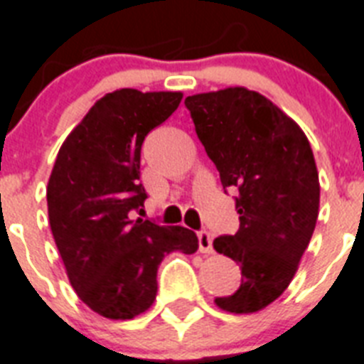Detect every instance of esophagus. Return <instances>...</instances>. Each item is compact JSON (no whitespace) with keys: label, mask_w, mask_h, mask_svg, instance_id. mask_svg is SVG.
<instances>
[{"label":"esophagus","mask_w":364,"mask_h":364,"mask_svg":"<svg viewBox=\"0 0 364 364\" xmlns=\"http://www.w3.org/2000/svg\"><path fill=\"white\" fill-rule=\"evenodd\" d=\"M199 251L204 255H212L214 253V245H212V234L206 232V230H203V232H199Z\"/></svg>","instance_id":"34e87169"}]
</instances>
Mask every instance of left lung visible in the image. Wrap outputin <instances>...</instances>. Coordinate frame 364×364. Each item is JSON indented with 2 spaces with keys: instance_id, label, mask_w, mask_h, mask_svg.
<instances>
[{
  "instance_id": "1",
  "label": "left lung",
  "mask_w": 364,
  "mask_h": 364,
  "mask_svg": "<svg viewBox=\"0 0 364 364\" xmlns=\"http://www.w3.org/2000/svg\"><path fill=\"white\" fill-rule=\"evenodd\" d=\"M195 132L219 171L223 188H238L240 229L214 249L242 269L221 311L253 314L292 283L316 227L320 180L311 143L294 119L247 87H227L186 98Z\"/></svg>"
}]
</instances>
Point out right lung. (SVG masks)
Instances as JSON below:
<instances>
[{
  "mask_svg": "<svg viewBox=\"0 0 364 364\" xmlns=\"http://www.w3.org/2000/svg\"><path fill=\"white\" fill-rule=\"evenodd\" d=\"M180 100V91L107 92L63 141L48 180V218L68 281L87 307L109 320L149 311L161 260L199 249L193 230L132 219L146 199L141 145Z\"/></svg>",
  "mask_w": 364,
  "mask_h": 364,
  "instance_id": "1",
  "label": "right lung"
}]
</instances>
